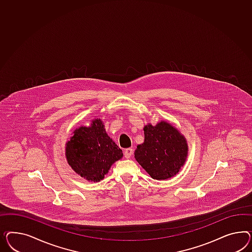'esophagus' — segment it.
Instances as JSON below:
<instances>
[{"instance_id": "esophagus-1", "label": "esophagus", "mask_w": 252, "mask_h": 252, "mask_svg": "<svg viewBox=\"0 0 252 252\" xmlns=\"http://www.w3.org/2000/svg\"><path fill=\"white\" fill-rule=\"evenodd\" d=\"M132 154H133V150L131 148L126 149L124 151V155L126 157V158H129L130 157L132 156Z\"/></svg>"}]
</instances>
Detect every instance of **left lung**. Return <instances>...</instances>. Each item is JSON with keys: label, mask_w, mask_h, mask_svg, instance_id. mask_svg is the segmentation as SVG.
Wrapping results in <instances>:
<instances>
[{"label": "left lung", "mask_w": 252, "mask_h": 252, "mask_svg": "<svg viewBox=\"0 0 252 252\" xmlns=\"http://www.w3.org/2000/svg\"><path fill=\"white\" fill-rule=\"evenodd\" d=\"M145 140L137 145L135 158L151 177L166 180L176 175L184 166L188 145L181 132L166 121L144 127Z\"/></svg>", "instance_id": "left-lung-1"}]
</instances>
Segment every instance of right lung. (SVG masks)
Wrapping results in <instances>:
<instances>
[{
  "mask_svg": "<svg viewBox=\"0 0 252 252\" xmlns=\"http://www.w3.org/2000/svg\"><path fill=\"white\" fill-rule=\"evenodd\" d=\"M122 157V150L109 137L100 118L94 119L90 126L77 128L66 143L68 165L91 182H100Z\"/></svg>",
  "mask_w": 252,
  "mask_h": 252,
  "instance_id": "add662e5",
  "label": "right lung"
}]
</instances>
